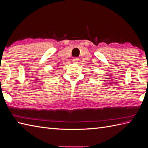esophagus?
Instances as JSON below:
<instances>
[{"label": "esophagus", "instance_id": "34e87169", "mask_svg": "<svg viewBox=\"0 0 148 148\" xmlns=\"http://www.w3.org/2000/svg\"><path fill=\"white\" fill-rule=\"evenodd\" d=\"M72 61H73V63H78V61H79V59H78V58H75L73 59V60Z\"/></svg>", "mask_w": 148, "mask_h": 148}]
</instances>
